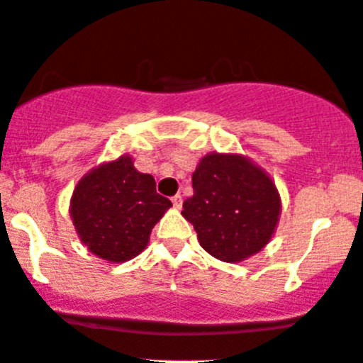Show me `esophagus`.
<instances>
[{"mask_svg": "<svg viewBox=\"0 0 363 363\" xmlns=\"http://www.w3.org/2000/svg\"><path fill=\"white\" fill-rule=\"evenodd\" d=\"M171 201H173V206H174V208H178V209L182 208V204H183V199H182V196H180V194H177V196H174L173 199H171Z\"/></svg>", "mask_w": 363, "mask_h": 363, "instance_id": "34e87169", "label": "esophagus"}]
</instances>
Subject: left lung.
Here are the masks:
<instances>
[{"label":"left lung","mask_w":363,"mask_h":363,"mask_svg":"<svg viewBox=\"0 0 363 363\" xmlns=\"http://www.w3.org/2000/svg\"><path fill=\"white\" fill-rule=\"evenodd\" d=\"M194 196L182 215L201 246L223 262H241L260 252L278 223L281 201L274 183L241 155L209 154L192 174Z\"/></svg>","instance_id":"8db88e82"}]
</instances>
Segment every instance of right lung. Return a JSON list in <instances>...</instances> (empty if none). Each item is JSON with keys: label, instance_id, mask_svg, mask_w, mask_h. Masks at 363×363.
Returning a JSON list of instances; mask_svg holds the SVG:
<instances>
[{"label": "right lung", "instance_id": "1", "mask_svg": "<svg viewBox=\"0 0 363 363\" xmlns=\"http://www.w3.org/2000/svg\"><path fill=\"white\" fill-rule=\"evenodd\" d=\"M171 201L155 190L150 174L134 169L122 155L78 182L71 197V218L82 242L110 262H125L148 245L150 233Z\"/></svg>", "mask_w": 363, "mask_h": 363}]
</instances>
